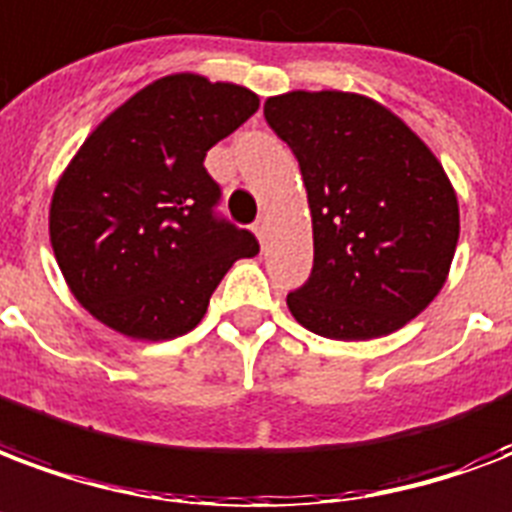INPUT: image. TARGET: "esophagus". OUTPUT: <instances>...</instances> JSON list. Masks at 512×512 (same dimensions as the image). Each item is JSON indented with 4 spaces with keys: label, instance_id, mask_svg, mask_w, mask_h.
<instances>
[{
    "label": "esophagus",
    "instance_id": "obj_1",
    "mask_svg": "<svg viewBox=\"0 0 512 512\" xmlns=\"http://www.w3.org/2000/svg\"><path fill=\"white\" fill-rule=\"evenodd\" d=\"M252 230H255V236L260 239V244H265V239H268V220H265V217H260V220L252 225Z\"/></svg>",
    "mask_w": 512,
    "mask_h": 512
}]
</instances>
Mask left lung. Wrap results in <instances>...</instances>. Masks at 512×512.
<instances>
[{"label":"left lung","mask_w":512,"mask_h":512,"mask_svg":"<svg viewBox=\"0 0 512 512\" xmlns=\"http://www.w3.org/2000/svg\"><path fill=\"white\" fill-rule=\"evenodd\" d=\"M263 115L298 158L314 225V268L287 295L292 317L335 341L419 317L459 241L456 193L432 150L360 93L292 91Z\"/></svg>","instance_id":"obj_1"}]
</instances>
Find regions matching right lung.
Instances as JSON below:
<instances>
[{
  "label": "right lung",
  "mask_w": 512,
  "mask_h": 512,
  "mask_svg": "<svg viewBox=\"0 0 512 512\" xmlns=\"http://www.w3.org/2000/svg\"><path fill=\"white\" fill-rule=\"evenodd\" d=\"M257 107L241 85L169 74L85 139L50 201V244L99 322L142 341L185 335L230 265L260 252L217 214L220 185L204 166Z\"/></svg>",
  "instance_id": "right-lung-1"
}]
</instances>
